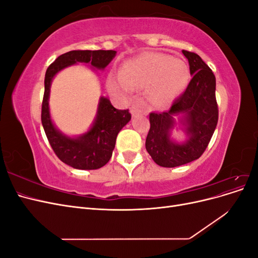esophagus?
Returning a JSON list of instances; mask_svg holds the SVG:
<instances>
[{"mask_svg":"<svg viewBox=\"0 0 258 258\" xmlns=\"http://www.w3.org/2000/svg\"><path fill=\"white\" fill-rule=\"evenodd\" d=\"M142 113H143V111L141 110V107H140V106H138V105L131 106V114H132V116H137V115L142 114Z\"/></svg>","mask_w":258,"mask_h":258,"instance_id":"obj_1","label":"esophagus"}]
</instances>
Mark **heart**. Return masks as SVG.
Segmentation results:
<instances>
[{"label":"heart","mask_w":258,"mask_h":258,"mask_svg":"<svg viewBox=\"0 0 258 258\" xmlns=\"http://www.w3.org/2000/svg\"><path fill=\"white\" fill-rule=\"evenodd\" d=\"M189 79L186 62L168 54L146 52L120 67L117 76L108 79V87L119 96L132 89L146 87L147 96L156 105L170 104L181 93Z\"/></svg>","instance_id":"1"}]
</instances>
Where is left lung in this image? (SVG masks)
Segmentation results:
<instances>
[{
  "label": "left lung",
  "instance_id": "left-lung-1",
  "mask_svg": "<svg viewBox=\"0 0 258 258\" xmlns=\"http://www.w3.org/2000/svg\"><path fill=\"white\" fill-rule=\"evenodd\" d=\"M188 60L190 80L183 95L174 100L170 110L151 113V128L145 147L157 165L174 168L198 159L208 147L218 120L215 97V76L197 53L182 50ZM183 115L181 122L189 137L178 145L169 139L174 126V117Z\"/></svg>",
  "mask_w": 258,
  "mask_h": 258
}]
</instances>
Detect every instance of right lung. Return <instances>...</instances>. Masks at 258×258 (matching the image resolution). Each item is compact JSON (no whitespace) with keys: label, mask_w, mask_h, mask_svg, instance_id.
<instances>
[{"label":"right lung","mask_w":258,"mask_h":258,"mask_svg":"<svg viewBox=\"0 0 258 258\" xmlns=\"http://www.w3.org/2000/svg\"><path fill=\"white\" fill-rule=\"evenodd\" d=\"M115 56V50H71L59 56L46 71L41 115L43 128L57 157L74 169L96 170L106 165L112 157L117 135L129 122L131 114L129 110H117L110 100L102 97L90 130L77 138L67 137L53 126L50 118L48 99L51 81L62 69L76 62L103 70Z\"/></svg>","instance_id":"obj_1"}]
</instances>
